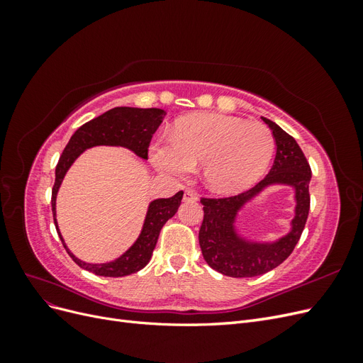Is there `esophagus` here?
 Instances as JSON below:
<instances>
[{
  "instance_id": "esophagus-1",
  "label": "esophagus",
  "mask_w": 363,
  "mask_h": 363,
  "mask_svg": "<svg viewBox=\"0 0 363 363\" xmlns=\"http://www.w3.org/2000/svg\"><path fill=\"white\" fill-rule=\"evenodd\" d=\"M196 200H199V196H196V194L191 189H186L184 194H183V201H188V203H195Z\"/></svg>"
}]
</instances>
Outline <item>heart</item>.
Wrapping results in <instances>:
<instances>
[{"label":"heart","mask_w":363,"mask_h":363,"mask_svg":"<svg viewBox=\"0 0 363 363\" xmlns=\"http://www.w3.org/2000/svg\"><path fill=\"white\" fill-rule=\"evenodd\" d=\"M276 142L260 123L221 113H194L175 124L169 142H155L150 159L174 179L203 167L206 184L218 194H236L255 184L272 159Z\"/></svg>","instance_id":"heart-1"}]
</instances>
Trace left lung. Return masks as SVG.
<instances>
[{
  "label": "left lung",
  "instance_id": "left-lung-1",
  "mask_svg": "<svg viewBox=\"0 0 363 363\" xmlns=\"http://www.w3.org/2000/svg\"><path fill=\"white\" fill-rule=\"evenodd\" d=\"M276 139V159L268 175L255 188L227 199H201L204 218L199 233L207 265L228 277L262 276L286 260L298 244L311 208L309 183L312 171L296 140L271 119L262 118ZM272 184L292 185L296 191V216L291 232L276 243H257L237 235L234 223L238 211Z\"/></svg>",
  "mask_w": 363,
  "mask_h": 363
}]
</instances>
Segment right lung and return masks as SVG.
Segmentation results:
<instances>
[{
  "label": "right lung",
  "mask_w": 363,
  "mask_h": 363,
  "mask_svg": "<svg viewBox=\"0 0 363 363\" xmlns=\"http://www.w3.org/2000/svg\"><path fill=\"white\" fill-rule=\"evenodd\" d=\"M164 115H167V112L155 107H115L98 118H94L89 123L83 124L71 136L68 145L65 147L56 167V182H54L52 186L51 207L54 215V224H56V230L60 236L62 244L80 268L103 277H124L144 268L151 259L152 250H155L157 244L162 227L179 211V206L183 199V191L177 192L171 199H159L150 203L144 227H142L139 238L123 256L107 263H86L77 259L68 250L59 232L56 221V199L65 174H67L74 160L84 150L96 145L124 147L133 151L140 159H148V147L151 138L162 124Z\"/></svg>",
  "instance_id": "right-lung-1"
}]
</instances>
